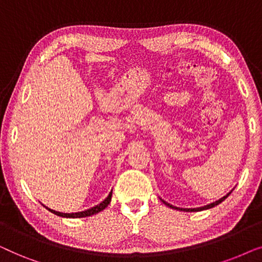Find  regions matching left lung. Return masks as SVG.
Returning a JSON list of instances; mask_svg holds the SVG:
<instances>
[{
    "instance_id": "obj_1",
    "label": "left lung",
    "mask_w": 262,
    "mask_h": 262,
    "mask_svg": "<svg viewBox=\"0 0 262 262\" xmlns=\"http://www.w3.org/2000/svg\"><path fill=\"white\" fill-rule=\"evenodd\" d=\"M232 191H230L228 193V194H225L223 198H221V199H218V200H216V202H213V203H211V204H209V205H205V206H202V207H195V209H182V207H177V206H173L171 205V204H169V203H167V202H164L163 199H161L162 200V202L166 204V205L168 206V207H170V209H175V210H179V211H187V212H195V211H203V210H207V209H211V207H214L216 205H218V204H221L222 202H224L225 199L228 198L229 196V194H230Z\"/></svg>"
}]
</instances>
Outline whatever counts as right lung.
I'll return each mask as SVG.
<instances>
[{"label": "right lung", "mask_w": 262, "mask_h": 262, "mask_svg": "<svg viewBox=\"0 0 262 262\" xmlns=\"http://www.w3.org/2000/svg\"><path fill=\"white\" fill-rule=\"evenodd\" d=\"M111 198H112V191L110 192V194L107 195V198L101 202L98 205L91 207V209L88 210H84V211H81V212H75V213H63V212H58V211H55V210H51L49 209V207H45L48 209L50 212L55 213L56 216H59V217H66V218H82V217H89V216H93V214H96L99 213L100 211H102L103 209H106L107 206H108V204L111 203Z\"/></svg>", "instance_id": "right-lung-1"}]
</instances>
